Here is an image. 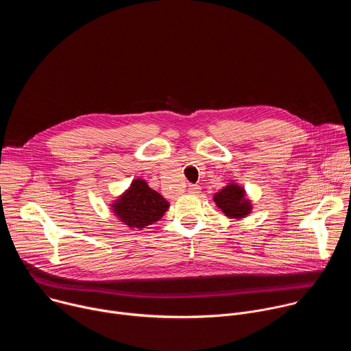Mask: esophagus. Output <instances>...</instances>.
<instances>
[{"mask_svg":"<svg viewBox=\"0 0 351 351\" xmlns=\"http://www.w3.org/2000/svg\"><path fill=\"white\" fill-rule=\"evenodd\" d=\"M199 190H202V187H199L198 184H191V186L189 187V193H191V194H198Z\"/></svg>","mask_w":351,"mask_h":351,"instance_id":"34e87169","label":"esophagus"}]
</instances>
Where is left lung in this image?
<instances>
[{"label":"left lung","instance_id":"obj_1","mask_svg":"<svg viewBox=\"0 0 351 351\" xmlns=\"http://www.w3.org/2000/svg\"><path fill=\"white\" fill-rule=\"evenodd\" d=\"M244 195L241 186L230 183L214 195V202L226 217L244 218L252 211V204Z\"/></svg>","mask_w":351,"mask_h":351}]
</instances>
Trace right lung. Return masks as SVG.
Returning a JSON list of instances; mask_svg holds the SVG:
<instances>
[{"label":"right lung","instance_id":"add662e5","mask_svg":"<svg viewBox=\"0 0 351 351\" xmlns=\"http://www.w3.org/2000/svg\"><path fill=\"white\" fill-rule=\"evenodd\" d=\"M169 203L149 189L145 180L136 179L129 190L114 204V211L118 218L129 228L143 229L160 221L168 211Z\"/></svg>","mask_w":351,"mask_h":351}]
</instances>
